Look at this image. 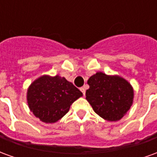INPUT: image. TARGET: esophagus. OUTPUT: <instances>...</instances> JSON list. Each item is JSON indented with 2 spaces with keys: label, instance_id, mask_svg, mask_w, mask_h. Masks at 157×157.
Returning <instances> with one entry per match:
<instances>
[{
  "label": "esophagus",
  "instance_id": "1",
  "mask_svg": "<svg viewBox=\"0 0 157 157\" xmlns=\"http://www.w3.org/2000/svg\"><path fill=\"white\" fill-rule=\"evenodd\" d=\"M80 90H81V92L83 93V95H85L86 93V89H85V86H82V87H81L80 88Z\"/></svg>",
  "mask_w": 157,
  "mask_h": 157
}]
</instances>
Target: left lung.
<instances>
[{
  "mask_svg": "<svg viewBox=\"0 0 157 157\" xmlns=\"http://www.w3.org/2000/svg\"><path fill=\"white\" fill-rule=\"evenodd\" d=\"M86 99L94 112L107 121H118L127 113L134 101L131 84L119 75L97 72L87 81Z\"/></svg>",
  "mask_w": 157,
  "mask_h": 157,
  "instance_id": "8db88e82",
  "label": "left lung"
}]
</instances>
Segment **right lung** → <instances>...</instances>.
<instances>
[{
  "instance_id": "right-lung-1",
  "label": "right lung",
  "mask_w": 157,
  "mask_h": 157,
  "mask_svg": "<svg viewBox=\"0 0 157 157\" xmlns=\"http://www.w3.org/2000/svg\"><path fill=\"white\" fill-rule=\"evenodd\" d=\"M81 97L82 92L65 77L44 75L29 86L27 102L36 118L46 124H54L64 117Z\"/></svg>"
}]
</instances>
